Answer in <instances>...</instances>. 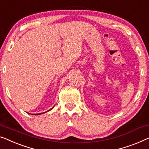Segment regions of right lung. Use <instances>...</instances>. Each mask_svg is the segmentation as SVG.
<instances>
[{
  "label": "right lung",
  "mask_w": 149,
  "mask_h": 149,
  "mask_svg": "<svg viewBox=\"0 0 149 149\" xmlns=\"http://www.w3.org/2000/svg\"><path fill=\"white\" fill-rule=\"evenodd\" d=\"M54 108V107H52V108H51L50 109H49V110L48 111H50V110H52V109ZM47 111H46V112H47ZM45 113V112H44V113H36V114H33V115H40V114H42V113Z\"/></svg>",
  "instance_id": "1"
}]
</instances>
